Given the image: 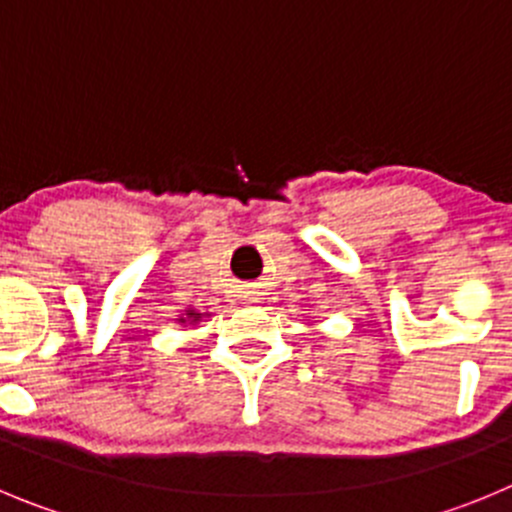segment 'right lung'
Listing matches in <instances>:
<instances>
[{"mask_svg":"<svg viewBox=\"0 0 512 512\" xmlns=\"http://www.w3.org/2000/svg\"><path fill=\"white\" fill-rule=\"evenodd\" d=\"M186 321V319H180ZM188 321H201V314H196V311H188Z\"/></svg>","mask_w":512,"mask_h":512,"instance_id":"obj_1","label":"right lung"}]
</instances>
